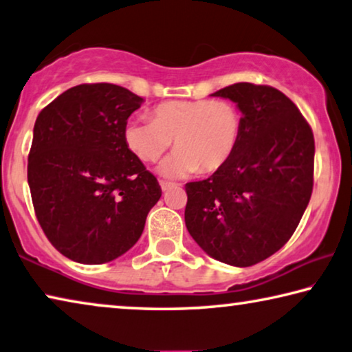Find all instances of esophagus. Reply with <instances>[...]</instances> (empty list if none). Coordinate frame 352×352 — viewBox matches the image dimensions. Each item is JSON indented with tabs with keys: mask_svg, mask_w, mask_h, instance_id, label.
Returning a JSON list of instances; mask_svg holds the SVG:
<instances>
[{
	"mask_svg": "<svg viewBox=\"0 0 352 352\" xmlns=\"http://www.w3.org/2000/svg\"><path fill=\"white\" fill-rule=\"evenodd\" d=\"M160 187H162V190L166 192V190H170V188L173 187V184L171 182H166V181H160Z\"/></svg>",
	"mask_w": 352,
	"mask_h": 352,
	"instance_id": "1",
	"label": "esophagus"
}]
</instances>
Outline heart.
I'll return each instance as SVG.
<instances>
[{"mask_svg": "<svg viewBox=\"0 0 352 352\" xmlns=\"http://www.w3.org/2000/svg\"><path fill=\"white\" fill-rule=\"evenodd\" d=\"M242 132L241 111L226 99L170 100L153 110V120L135 118L124 127L127 148L155 162L175 140L176 151L159 166L165 177L214 173L228 164Z\"/></svg>", "mask_w": 352, "mask_h": 352, "instance_id": "heart-1", "label": "heart"}]
</instances>
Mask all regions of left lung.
<instances>
[{"label": "left lung", "mask_w": 352, "mask_h": 352, "mask_svg": "<svg viewBox=\"0 0 352 352\" xmlns=\"http://www.w3.org/2000/svg\"><path fill=\"white\" fill-rule=\"evenodd\" d=\"M212 96L239 108L241 140L223 168L186 184V226L209 256L248 267L278 252L299 225L313 190L315 138L272 86L234 83Z\"/></svg>", "instance_id": "left-lung-1"}]
</instances>
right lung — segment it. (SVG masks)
I'll return each mask as SVG.
<instances>
[{
  "label": "right lung",
  "instance_id": "add662e5",
  "mask_svg": "<svg viewBox=\"0 0 352 352\" xmlns=\"http://www.w3.org/2000/svg\"><path fill=\"white\" fill-rule=\"evenodd\" d=\"M143 99L111 83L78 85L39 113L28 157L36 217L59 253L102 264L132 248L162 197L124 142Z\"/></svg>",
  "mask_w": 352,
  "mask_h": 352
}]
</instances>
